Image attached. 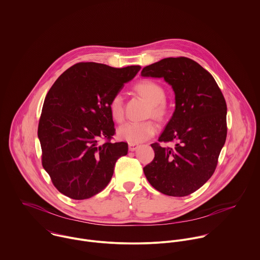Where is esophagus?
<instances>
[{
	"label": "esophagus",
	"mask_w": 260,
	"mask_h": 260,
	"mask_svg": "<svg viewBox=\"0 0 260 260\" xmlns=\"http://www.w3.org/2000/svg\"><path fill=\"white\" fill-rule=\"evenodd\" d=\"M128 146H129V150H130V151H134V150H136V149H137L138 144H135V143H129V144H128Z\"/></svg>",
	"instance_id": "esophagus-1"
}]
</instances>
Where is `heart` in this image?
Masks as SVG:
<instances>
[{
	"instance_id": "obj_1",
	"label": "heart",
	"mask_w": 260,
	"mask_h": 260,
	"mask_svg": "<svg viewBox=\"0 0 260 260\" xmlns=\"http://www.w3.org/2000/svg\"><path fill=\"white\" fill-rule=\"evenodd\" d=\"M135 89L144 99H146L151 104V112L157 118H162L168 111V107L165 100L166 93L164 87L148 79L140 80L136 83ZM109 110L112 118L121 123L124 120V98L121 93H116L109 103ZM157 131V125L152 120L135 122L130 121L118 129V135L121 139L126 140L130 143L143 142L150 137H152Z\"/></svg>"
}]
</instances>
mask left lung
<instances>
[{"mask_svg":"<svg viewBox=\"0 0 260 260\" xmlns=\"http://www.w3.org/2000/svg\"><path fill=\"white\" fill-rule=\"evenodd\" d=\"M143 77L164 78L175 92V112L151 144L153 160L143 168L150 185L169 196H187L212 176L226 138V104L211 74L195 61L166 58L142 69Z\"/></svg>","mask_w":260,"mask_h":260,"instance_id":"8db88e82","label":"left lung"}]
</instances>
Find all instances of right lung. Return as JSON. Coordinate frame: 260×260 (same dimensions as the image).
<instances>
[{"label":"right lung","mask_w":260,"mask_h":260,"mask_svg":"<svg viewBox=\"0 0 260 260\" xmlns=\"http://www.w3.org/2000/svg\"><path fill=\"white\" fill-rule=\"evenodd\" d=\"M140 68L77 63L49 90L38 136L43 167L62 194L87 199L110 183L116 161L127 154L128 144L111 141L116 130L109 103ZM101 139L106 142L100 145Z\"/></svg>","instance_id":"obj_1"}]
</instances>
